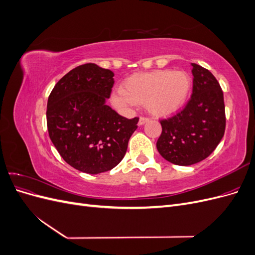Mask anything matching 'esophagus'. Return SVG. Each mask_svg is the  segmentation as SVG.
I'll list each match as a JSON object with an SVG mask.
<instances>
[{"instance_id":"34e87169","label":"esophagus","mask_w":255,"mask_h":255,"mask_svg":"<svg viewBox=\"0 0 255 255\" xmlns=\"http://www.w3.org/2000/svg\"><path fill=\"white\" fill-rule=\"evenodd\" d=\"M149 120H150V118H149V117H140L139 122H138V125H139V126H142V125H144L145 122H148Z\"/></svg>"}]
</instances>
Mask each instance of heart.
<instances>
[{
  "label": "heart",
  "instance_id": "1",
  "mask_svg": "<svg viewBox=\"0 0 255 255\" xmlns=\"http://www.w3.org/2000/svg\"><path fill=\"white\" fill-rule=\"evenodd\" d=\"M191 88L190 76L185 72L157 70L134 74L122 84V90H115L113 104L129 110L135 104L146 105L155 115L172 113L185 103Z\"/></svg>",
  "mask_w": 255,
  "mask_h": 255
}]
</instances>
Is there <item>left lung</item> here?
Listing matches in <instances>:
<instances>
[{"instance_id": "8db88e82", "label": "left lung", "mask_w": 255, "mask_h": 255, "mask_svg": "<svg viewBox=\"0 0 255 255\" xmlns=\"http://www.w3.org/2000/svg\"><path fill=\"white\" fill-rule=\"evenodd\" d=\"M192 65V94L181 111L161 119L159 154L179 166L199 163L217 148L226 130V109L218 81L207 69Z\"/></svg>"}]
</instances>
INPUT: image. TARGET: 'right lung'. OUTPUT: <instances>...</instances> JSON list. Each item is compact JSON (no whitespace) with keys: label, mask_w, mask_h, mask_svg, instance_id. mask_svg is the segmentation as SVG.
<instances>
[{"label":"right lung","mask_w":255,"mask_h":255,"mask_svg":"<svg viewBox=\"0 0 255 255\" xmlns=\"http://www.w3.org/2000/svg\"><path fill=\"white\" fill-rule=\"evenodd\" d=\"M114 73L84 64L63 76L48 99L49 136L60 156L78 170L109 171L125 157L139 118L128 119L105 104Z\"/></svg>","instance_id":"right-lung-1"}]
</instances>
